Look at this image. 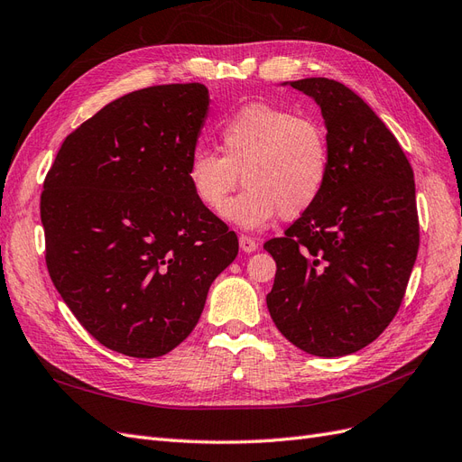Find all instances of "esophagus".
<instances>
[{
	"mask_svg": "<svg viewBox=\"0 0 462 462\" xmlns=\"http://www.w3.org/2000/svg\"><path fill=\"white\" fill-rule=\"evenodd\" d=\"M240 247H242L244 253H253V251L257 249V242L253 240L251 236H244V234H242V236H240Z\"/></svg>",
	"mask_w": 462,
	"mask_h": 462,
	"instance_id": "1",
	"label": "esophagus"
}]
</instances>
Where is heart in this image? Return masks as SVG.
Listing matches in <instances>:
<instances>
[{"label": "heart", "mask_w": 462, "mask_h": 462, "mask_svg": "<svg viewBox=\"0 0 462 462\" xmlns=\"http://www.w3.org/2000/svg\"><path fill=\"white\" fill-rule=\"evenodd\" d=\"M217 143L222 155L201 147L189 155L186 178L205 209L220 215L226 208L225 217L240 228L303 215L328 182V136L315 118L249 103L220 123ZM240 171L246 188L229 206Z\"/></svg>", "instance_id": "b5f03b06"}]
</instances>
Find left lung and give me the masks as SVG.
<instances>
[{"label":"left lung","instance_id":"1","mask_svg":"<svg viewBox=\"0 0 462 462\" xmlns=\"http://www.w3.org/2000/svg\"><path fill=\"white\" fill-rule=\"evenodd\" d=\"M286 84L320 107L330 176L286 236L264 244L276 261L266 307L295 347L344 356L372 344L403 301L420 237L414 174L388 126L347 86Z\"/></svg>","mask_w":462,"mask_h":462}]
</instances>
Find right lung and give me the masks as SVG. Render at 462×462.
Returning a JSON list of instances; mask_svg holds the SVG:
<instances>
[{
    "label": "right lung",
    "mask_w": 462,
    "mask_h": 462,
    "mask_svg": "<svg viewBox=\"0 0 462 462\" xmlns=\"http://www.w3.org/2000/svg\"><path fill=\"white\" fill-rule=\"evenodd\" d=\"M209 103L199 82L118 97L69 134L43 182L53 286L116 353L155 359L182 344L237 255L186 178Z\"/></svg>",
    "instance_id": "obj_1"
}]
</instances>
